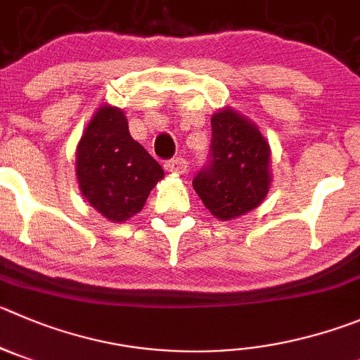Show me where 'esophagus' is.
Returning <instances> with one entry per match:
<instances>
[{"label":"esophagus","mask_w":360,"mask_h":360,"mask_svg":"<svg viewBox=\"0 0 360 360\" xmlns=\"http://www.w3.org/2000/svg\"><path fill=\"white\" fill-rule=\"evenodd\" d=\"M188 169V161L184 158H174V160L165 161V170L170 174H183Z\"/></svg>","instance_id":"34e87169"}]
</instances>
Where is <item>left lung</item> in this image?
Instances as JSON below:
<instances>
[{"instance_id":"8db88e82","label":"left lung","mask_w":360,"mask_h":360,"mask_svg":"<svg viewBox=\"0 0 360 360\" xmlns=\"http://www.w3.org/2000/svg\"><path fill=\"white\" fill-rule=\"evenodd\" d=\"M210 160L193 188L218 220L259 206L270 190V146L256 124L224 108L211 117Z\"/></svg>"}]
</instances>
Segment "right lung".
I'll return each mask as SVG.
<instances>
[{
  "label": "right lung",
  "instance_id": "obj_1",
  "mask_svg": "<svg viewBox=\"0 0 360 360\" xmlns=\"http://www.w3.org/2000/svg\"><path fill=\"white\" fill-rule=\"evenodd\" d=\"M76 176L90 206L108 220L124 221L142 210L165 174L161 165L131 139L124 112L104 104L78 143Z\"/></svg>",
  "mask_w": 360,
  "mask_h": 360
}]
</instances>
